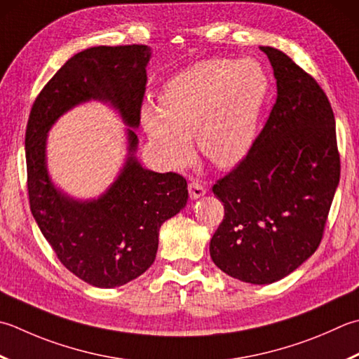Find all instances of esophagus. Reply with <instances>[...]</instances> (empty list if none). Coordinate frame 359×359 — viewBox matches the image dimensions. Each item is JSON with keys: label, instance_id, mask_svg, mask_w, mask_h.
Wrapping results in <instances>:
<instances>
[{"label": "esophagus", "instance_id": "1", "mask_svg": "<svg viewBox=\"0 0 359 359\" xmlns=\"http://www.w3.org/2000/svg\"><path fill=\"white\" fill-rule=\"evenodd\" d=\"M188 193H189V198H191V199H199L207 193V188L203 187L202 184H199V182H191V184L188 185Z\"/></svg>", "mask_w": 359, "mask_h": 359}]
</instances>
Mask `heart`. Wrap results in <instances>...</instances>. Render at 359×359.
Masks as SVG:
<instances>
[{"label": "heart", "mask_w": 359, "mask_h": 359, "mask_svg": "<svg viewBox=\"0 0 359 359\" xmlns=\"http://www.w3.org/2000/svg\"><path fill=\"white\" fill-rule=\"evenodd\" d=\"M266 93L268 77L258 62L210 59L168 81L158 105L144 102L140 119L166 168L189 160V135L210 163L230 168L249 151Z\"/></svg>", "instance_id": "heart-1"}]
</instances>
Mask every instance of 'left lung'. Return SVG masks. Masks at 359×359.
<instances>
[{"label":"left lung","mask_w":359,"mask_h":359,"mask_svg":"<svg viewBox=\"0 0 359 359\" xmlns=\"http://www.w3.org/2000/svg\"><path fill=\"white\" fill-rule=\"evenodd\" d=\"M259 49L272 65L277 100L248 156L213 187L226 215L210 255L227 276L268 285L319 248L341 165L324 90L285 53Z\"/></svg>","instance_id":"8db88e82"}]
</instances>
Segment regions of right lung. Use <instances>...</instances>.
<instances>
[{
	"instance_id": "1",
	"label": "right lung",
	"mask_w": 359,
	"mask_h": 359,
	"mask_svg": "<svg viewBox=\"0 0 359 359\" xmlns=\"http://www.w3.org/2000/svg\"><path fill=\"white\" fill-rule=\"evenodd\" d=\"M146 45L95 46L67 60L34 101L26 128L27 193L35 222L65 268L96 287L129 283L151 268L158 230L187 205V180L154 172L135 157L146 90ZM88 100L109 103L128 126V157L100 198L74 200L47 172L46 142L53 123Z\"/></svg>"
}]
</instances>
